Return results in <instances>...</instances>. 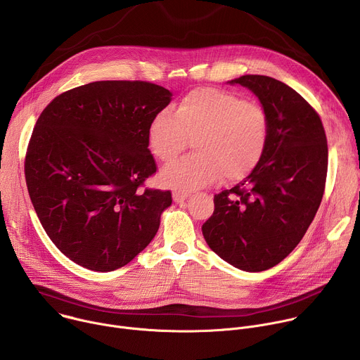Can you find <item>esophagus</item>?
I'll return each instance as SVG.
<instances>
[{
	"instance_id": "esophagus-1",
	"label": "esophagus",
	"mask_w": 360,
	"mask_h": 360,
	"mask_svg": "<svg viewBox=\"0 0 360 360\" xmlns=\"http://www.w3.org/2000/svg\"><path fill=\"white\" fill-rule=\"evenodd\" d=\"M188 196H189L188 191H174L172 193V198L175 202H184Z\"/></svg>"
}]
</instances>
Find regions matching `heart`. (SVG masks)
Here are the masks:
<instances>
[{
  "mask_svg": "<svg viewBox=\"0 0 360 360\" xmlns=\"http://www.w3.org/2000/svg\"><path fill=\"white\" fill-rule=\"evenodd\" d=\"M148 146L162 162L174 161L195 138L191 157L167 165L165 185L195 189L246 178L262 161L269 120L261 105L217 88H198L179 102L176 112L161 110L148 125Z\"/></svg>",
  "mask_w": 360,
  "mask_h": 360,
  "instance_id": "b5f03b06",
  "label": "heart"
}]
</instances>
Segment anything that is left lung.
Wrapping results in <instances>:
<instances>
[{"instance_id":"obj_1","label":"left lung","mask_w":360,"mask_h":360,"mask_svg":"<svg viewBox=\"0 0 360 360\" xmlns=\"http://www.w3.org/2000/svg\"><path fill=\"white\" fill-rule=\"evenodd\" d=\"M229 84L259 98L269 139L253 172L215 195L202 233L228 264L262 272L296 248L319 210L328 172L326 134L319 114L286 84L265 75H242Z\"/></svg>"}]
</instances>
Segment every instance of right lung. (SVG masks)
<instances>
[{"mask_svg":"<svg viewBox=\"0 0 360 360\" xmlns=\"http://www.w3.org/2000/svg\"><path fill=\"white\" fill-rule=\"evenodd\" d=\"M172 94L145 81H96L56 96L25 153V181L42 228L77 265L111 272L157 235L171 191L143 189L157 172L148 125Z\"/></svg>","mask_w":360,"mask_h":360,"instance_id":"1","label":"right lung"}]
</instances>
